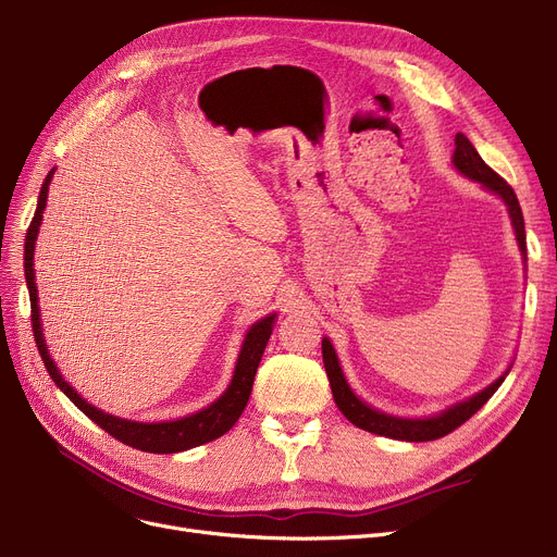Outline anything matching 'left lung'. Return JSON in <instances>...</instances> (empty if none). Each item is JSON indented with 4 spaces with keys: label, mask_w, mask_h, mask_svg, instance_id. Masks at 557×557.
<instances>
[{
    "label": "left lung",
    "mask_w": 557,
    "mask_h": 557,
    "mask_svg": "<svg viewBox=\"0 0 557 557\" xmlns=\"http://www.w3.org/2000/svg\"><path fill=\"white\" fill-rule=\"evenodd\" d=\"M456 149H454V166L458 173H462L465 178H470L474 183H479L483 189H487L490 194L499 196L504 200V205L508 208L512 227H515V239L519 244V252L523 259V267L529 257H525V230H523V214L519 208V200L512 191V187L502 178L499 173H494L483 158L479 156V151L474 149V144L467 139L462 133L456 135ZM323 363L330 376V386H332V395L334 401L338 406V411L352 422L355 426L384 435V437H393V441H406V443H426V441H437L447 433H451L454 429H458L462 422L470 420L479 408L496 393L504 384V379L508 376L510 368L499 376L494 379L490 386H485L483 391H479L476 395L467 397L462 401H456L454 406L445 408L443 413L431 416V418H399V416H391L384 411H376L374 406H370L368 401H363L352 388H349L347 379L343 374V368L338 363V355L332 345V341L325 336L323 338Z\"/></svg>",
    "instance_id": "obj_1"
}]
</instances>
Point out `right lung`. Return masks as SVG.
I'll use <instances>...</instances> for the list:
<instances>
[{"mask_svg":"<svg viewBox=\"0 0 557 557\" xmlns=\"http://www.w3.org/2000/svg\"><path fill=\"white\" fill-rule=\"evenodd\" d=\"M53 171L55 169L49 171V175L42 183V189L38 196V208H36L32 225H28V230H26V242H24V277H26V286H28V298H32L34 336H36V345H38V352L42 357V363H45L49 376L53 379V384L61 388L74 401V406H78L81 411L95 424H99L103 431H108L112 437H116V441L133 447V449H141L149 454H178V451H187L198 445L216 441V437L227 433L234 426V422H237L244 413L248 397L252 393V382H255L261 355H263V349H267V343L273 334L277 313L263 315L261 320H257L255 325H250V330L244 336L242 349H239L237 366H234L232 379H230L227 388L223 391V395L216 401H212L210 406L200 408V411H196L187 418L169 420V422H135V420H124L120 416L106 413V411H101V408L87 404V399H83L70 386V382H65L61 370H58V366L53 363L49 349H47V343H45L42 323H40L34 255H36V242H38V232H40L42 212L47 205V191H49V183L53 178Z\"/></svg>","mask_w":557,"mask_h":557,"instance_id":"add662e5","label":"right lung"}]
</instances>
